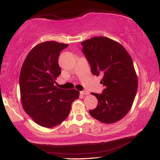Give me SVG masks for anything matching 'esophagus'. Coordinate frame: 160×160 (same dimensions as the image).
<instances>
[{
    "instance_id": "obj_1",
    "label": "esophagus",
    "mask_w": 160,
    "mask_h": 160,
    "mask_svg": "<svg viewBox=\"0 0 160 160\" xmlns=\"http://www.w3.org/2000/svg\"><path fill=\"white\" fill-rule=\"evenodd\" d=\"M80 94L81 95H88L89 94V92L88 91H86V90H84V91L80 92Z\"/></svg>"
}]
</instances>
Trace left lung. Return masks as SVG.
Masks as SVG:
<instances>
[{
    "label": "left lung",
    "instance_id": "left-lung-1",
    "mask_svg": "<svg viewBox=\"0 0 160 160\" xmlns=\"http://www.w3.org/2000/svg\"><path fill=\"white\" fill-rule=\"evenodd\" d=\"M92 72L103 77L101 94L92 93L98 100L93 118L106 124L120 120L132 106L138 89V78L132 57L120 43L106 37H94L81 42Z\"/></svg>",
    "mask_w": 160,
    "mask_h": 160
}]
</instances>
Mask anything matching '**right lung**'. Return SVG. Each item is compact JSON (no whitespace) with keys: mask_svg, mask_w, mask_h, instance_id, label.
<instances>
[{"mask_svg":"<svg viewBox=\"0 0 160 160\" xmlns=\"http://www.w3.org/2000/svg\"><path fill=\"white\" fill-rule=\"evenodd\" d=\"M68 45L55 41L41 42L32 49L23 63L19 88L23 108L39 125L52 128L65 120L79 91L54 85L61 74L59 54Z\"/></svg>","mask_w":160,"mask_h":160,"instance_id":"add662e5","label":"right lung"}]
</instances>
